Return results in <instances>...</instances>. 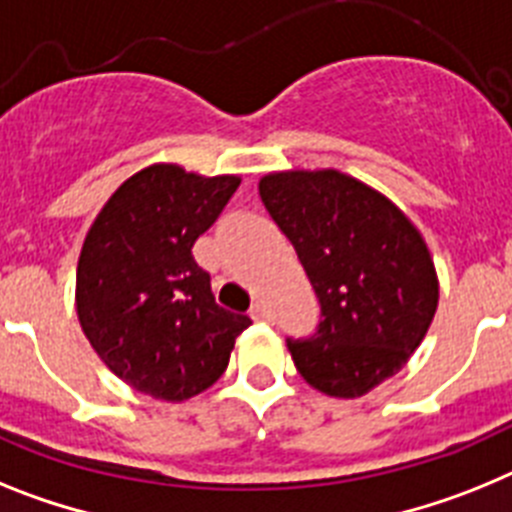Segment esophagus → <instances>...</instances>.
Returning a JSON list of instances; mask_svg holds the SVG:
<instances>
[{"instance_id": "34e87169", "label": "esophagus", "mask_w": 512, "mask_h": 512, "mask_svg": "<svg viewBox=\"0 0 512 512\" xmlns=\"http://www.w3.org/2000/svg\"><path fill=\"white\" fill-rule=\"evenodd\" d=\"M250 317L257 319V322H262V319H270L273 314H270L268 306L260 304V301H255V304H252V309H250Z\"/></svg>"}]
</instances>
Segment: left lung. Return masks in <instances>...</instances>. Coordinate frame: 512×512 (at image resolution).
Returning a JSON list of instances; mask_svg holds the SVG:
<instances>
[{"instance_id":"1","label":"left lung","mask_w":512,"mask_h":512,"mask_svg":"<svg viewBox=\"0 0 512 512\" xmlns=\"http://www.w3.org/2000/svg\"><path fill=\"white\" fill-rule=\"evenodd\" d=\"M260 198L319 299L299 373L330 397H363L407 363L433 322L438 278L420 231L384 195L337 170L278 172Z\"/></svg>"}]
</instances>
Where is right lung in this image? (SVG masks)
<instances>
[{
  "instance_id": "add662e5",
  "label": "right lung",
  "mask_w": 512,
  "mask_h": 512,
  "mask_svg": "<svg viewBox=\"0 0 512 512\" xmlns=\"http://www.w3.org/2000/svg\"><path fill=\"white\" fill-rule=\"evenodd\" d=\"M239 177H201L151 164L110 195L87 231L77 314L105 366L164 402H182L226 371L252 324L216 304L195 239L219 219Z\"/></svg>"
}]
</instances>
